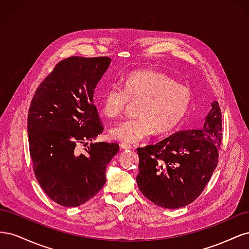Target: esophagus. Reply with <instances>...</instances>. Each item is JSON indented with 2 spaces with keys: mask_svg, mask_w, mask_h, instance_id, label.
I'll list each match as a JSON object with an SVG mask.
<instances>
[{
  "mask_svg": "<svg viewBox=\"0 0 249 249\" xmlns=\"http://www.w3.org/2000/svg\"><path fill=\"white\" fill-rule=\"evenodd\" d=\"M120 147H122L123 149H130V148H133L132 145L126 144V143H120Z\"/></svg>",
  "mask_w": 249,
  "mask_h": 249,
  "instance_id": "1",
  "label": "esophagus"
}]
</instances>
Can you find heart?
Wrapping results in <instances>:
<instances>
[{"mask_svg":"<svg viewBox=\"0 0 249 249\" xmlns=\"http://www.w3.org/2000/svg\"><path fill=\"white\" fill-rule=\"evenodd\" d=\"M193 100L189 87L178 84L168 74L138 70L130 72L124 81V88L111 85L100 105L105 116L117 118L124 114L130 102H139L133 119L113 126L110 136L123 143H138L156 132H171L183 122Z\"/></svg>","mask_w":249,"mask_h":249,"instance_id":"obj_1","label":"heart"}]
</instances>
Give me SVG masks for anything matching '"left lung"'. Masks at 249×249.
<instances>
[{"instance_id":"1","label":"left lung","mask_w":249,"mask_h":249,"mask_svg":"<svg viewBox=\"0 0 249 249\" xmlns=\"http://www.w3.org/2000/svg\"><path fill=\"white\" fill-rule=\"evenodd\" d=\"M222 140L217 102L200 130L179 131L154 145L138 147L139 190L155 205L178 209L196 199L218 164Z\"/></svg>"}]
</instances>
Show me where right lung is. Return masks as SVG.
Segmentation results:
<instances>
[{
	"mask_svg": "<svg viewBox=\"0 0 249 249\" xmlns=\"http://www.w3.org/2000/svg\"><path fill=\"white\" fill-rule=\"evenodd\" d=\"M108 57L72 56L58 62L36 89L28 113V137L34 175L48 196L63 207H78L106 183V168L118 143H90L104 131L93 103Z\"/></svg>",
	"mask_w": 249,
	"mask_h": 249,
	"instance_id": "obj_1",
	"label": "right lung"
}]
</instances>
